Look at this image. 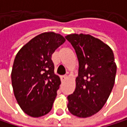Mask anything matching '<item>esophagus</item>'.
I'll return each instance as SVG.
<instances>
[{
  "label": "esophagus",
  "instance_id": "esophagus-1",
  "mask_svg": "<svg viewBox=\"0 0 127 127\" xmlns=\"http://www.w3.org/2000/svg\"><path fill=\"white\" fill-rule=\"evenodd\" d=\"M66 79H67V76H61V81H62V82H64Z\"/></svg>",
  "mask_w": 127,
  "mask_h": 127
}]
</instances>
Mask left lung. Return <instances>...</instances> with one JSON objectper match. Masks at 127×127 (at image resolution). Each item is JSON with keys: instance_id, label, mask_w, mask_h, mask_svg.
I'll return each instance as SVG.
<instances>
[{"instance_id": "8db88e82", "label": "left lung", "mask_w": 127, "mask_h": 127, "mask_svg": "<svg viewBox=\"0 0 127 127\" xmlns=\"http://www.w3.org/2000/svg\"><path fill=\"white\" fill-rule=\"evenodd\" d=\"M73 47L79 61L76 89L67 96L72 115L88 118L97 113L107 102L113 88L117 66L109 45L90 34L65 37Z\"/></svg>"}]
</instances>
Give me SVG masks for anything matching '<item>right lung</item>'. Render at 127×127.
Returning <instances> with one entry per match:
<instances>
[{
	"mask_svg": "<svg viewBox=\"0 0 127 127\" xmlns=\"http://www.w3.org/2000/svg\"><path fill=\"white\" fill-rule=\"evenodd\" d=\"M65 42L54 32H44L32 39L17 52L11 73L15 98L28 115L39 118L48 114L61 81L54 74L51 55Z\"/></svg>",
	"mask_w": 127,
	"mask_h": 127,
	"instance_id": "right-lung-1",
	"label": "right lung"
}]
</instances>
